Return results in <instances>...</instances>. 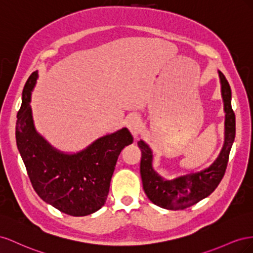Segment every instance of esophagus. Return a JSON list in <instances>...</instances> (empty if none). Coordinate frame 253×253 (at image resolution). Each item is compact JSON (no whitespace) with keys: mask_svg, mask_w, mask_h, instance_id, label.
I'll return each instance as SVG.
<instances>
[{"mask_svg":"<svg viewBox=\"0 0 253 253\" xmlns=\"http://www.w3.org/2000/svg\"><path fill=\"white\" fill-rule=\"evenodd\" d=\"M127 127L134 138H138V135L142 130V122L140 117H138V115H131L127 122Z\"/></svg>","mask_w":253,"mask_h":253,"instance_id":"1","label":"esophagus"}]
</instances>
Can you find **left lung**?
Returning <instances> with one entry per match:
<instances>
[{"instance_id": "1", "label": "left lung", "mask_w": 253, "mask_h": 253, "mask_svg": "<svg viewBox=\"0 0 253 253\" xmlns=\"http://www.w3.org/2000/svg\"><path fill=\"white\" fill-rule=\"evenodd\" d=\"M221 97L225 110V141L218 157L214 162L199 171L165 179L153 168V151L148 144L140 140L138 145L142 151L140 172L143 189L148 199L155 205L168 210H183L208 197L217 187L225 175L229 154L235 139V114L231 106V88L220 71Z\"/></svg>"}]
</instances>
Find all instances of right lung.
<instances>
[{"instance_id": "add662e5", "label": "right lung", "mask_w": 253, "mask_h": 253, "mask_svg": "<svg viewBox=\"0 0 253 253\" xmlns=\"http://www.w3.org/2000/svg\"><path fill=\"white\" fill-rule=\"evenodd\" d=\"M37 79L38 71L27 79L16 124L17 146L27 175L46 204L71 216L90 215L105 205L118 158L133 138L124 127L74 154L55 148L35 128L31 98Z\"/></svg>"}]
</instances>
